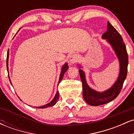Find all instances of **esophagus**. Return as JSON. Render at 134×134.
Returning <instances> with one entry per match:
<instances>
[{"instance_id":"1","label":"esophagus","mask_w":134,"mask_h":134,"mask_svg":"<svg viewBox=\"0 0 134 134\" xmlns=\"http://www.w3.org/2000/svg\"><path fill=\"white\" fill-rule=\"evenodd\" d=\"M78 59H79V57L77 54H73L70 57V62L71 64H74L75 63L77 62Z\"/></svg>"}]
</instances>
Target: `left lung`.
Returning a JSON list of instances; mask_svg holds the SVG:
<instances>
[{
  "instance_id": "8db88e82",
  "label": "left lung",
  "mask_w": 134,
  "mask_h": 134,
  "mask_svg": "<svg viewBox=\"0 0 134 134\" xmlns=\"http://www.w3.org/2000/svg\"><path fill=\"white\" fill-rule=\"evenodd\" d=\"M107 28V31L102 35V38L107 40L108 42L111 44L118 57L120 62L119 76L111 87L100 93L93 90L87 85L85 74L82 70L79 69L80 77L82 83L83 97L86 102L91 106L102 105L115 99L120 93L127 74L128 54L122 37L109 22H108Z\"/></svg>"
}]
</instances>
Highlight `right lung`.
<instances>
[{
	"instance_id": "1",
	"label": "right lung",
	"mask_w": 134,
	"mask_h": 134,
	"mask_svg": "<svg viewBox=\"0 0 134 134\" xmlns=\"http://www.w3.org/2000/svg\"><path fill=\"white\" fill-rule=\"evenodd\" d=\"M21 29V28H20ZM19 29V30H20ZM9 50H8V52H7V71H8V60H9ZM69 68V66L67 65V63H66V64L64 65V66L62 67V70H61V73H60V77H59V81H58V85L59 84V83L60 82V81H62V79H63V77H64V74H65V72L67 71V69ZM9 81H10V82L11 83V81H10V79H9ZM58 97H59V93H58V91H57V93L56 94H55V96L54 97V98L53 99V100H52L51 102H50L49 103H48L47 104H44V105L42 106V107H36L38 108H46L47 107H53V105H55V104L57 103V102L58 99Z\"/></svg>"
}]
</instances>
